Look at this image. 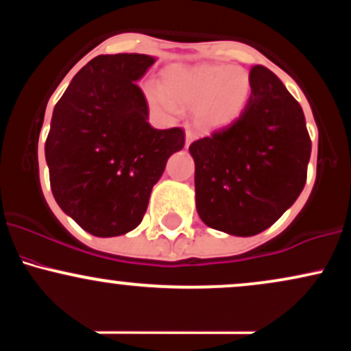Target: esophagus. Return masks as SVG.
<instances>
[{"label": "esophagus", "instance_id": "obj_1", "mask_svg": "<svg viewBox=\"0 0 351 351\" xmlns=\"http://www.w3.org/2000/svg\"><path fill=\"white\" fill-rule=\"evenodd\" d=\"M195 132H193V130H186V147H188V145L189 143H191L193 142V140H195Z\"/></svg>", "mask_w": 351, "mask_h": 351}]
</instances>
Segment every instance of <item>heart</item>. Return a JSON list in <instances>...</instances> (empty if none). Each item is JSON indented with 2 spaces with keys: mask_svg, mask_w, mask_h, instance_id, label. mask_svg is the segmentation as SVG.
Instances as JSON below:
<instances>
[{
  "mask_svg": "<svg viewBox=\"0 0 351 351\" xmlns=\"http://www.w3.org/2000/svg\"><path fill=\"white\" fill-rule=\"evenodd\" d=\"M143 94L156 110L173 114L178 106L196 107L201 125L221 128L243 114L251 94V79L243 67L234 66L171 67L165 72L163 86L148 82Z\"/></svg>",
  "mask_w": 351,
  "mask_h": 351,
  "instance_id": "heart-1",
  "label": "heart"
}]
</instances>
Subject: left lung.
Here are the masks:
<instances>
[{"instance_id":"8db88e82","label":"left lung","mask_w":351,"mask_h":351,"mask_svg":"<svg viewBox=\"0 0 351 351\" xmlns=\"http://www.w3.org/2000/svg\"><path fill=\"white\" fill-rule=\"evenodd\" d=\"M249 79L239 119L189 145L198 215L232 236L259 234L295 203L312 152L300 104L280 79L264 66Z\"/></svg>"}]
</instances>
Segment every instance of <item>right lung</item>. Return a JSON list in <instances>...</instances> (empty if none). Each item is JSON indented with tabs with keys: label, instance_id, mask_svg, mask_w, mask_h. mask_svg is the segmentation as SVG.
<instances>
[{
	"label": "right lung",
	"instance_id": "right-lung-1",
	"mask_svg": "<svg viewBox=\"0 0 351 351\" xmlns=\"http://www.w3.org/2000/svg\"><path fill=\"white\" fill-rule=\"evenodd\" d=\"M155 62L147 54L88 60L56 104L46 140L51 189L66 215L99 237L142 223L153 184L184 147L183 128L156 130L136 80Z\"/></svg>",
	"mask_w": 351,
	"mask_h": 351
}]
</instances>
